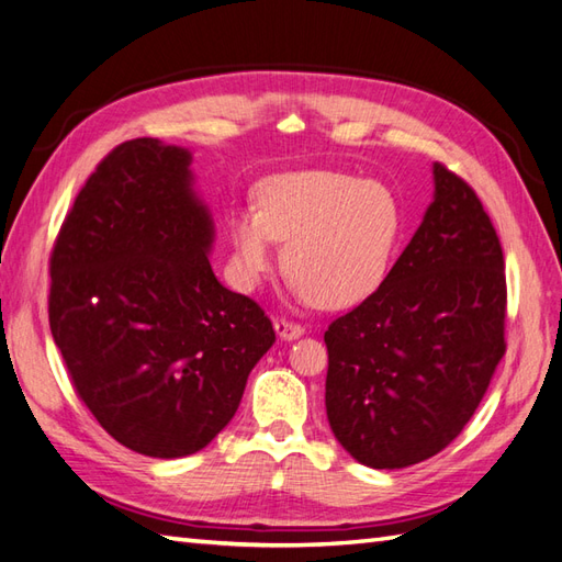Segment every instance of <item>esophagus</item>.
<instances>
[{"mask_svg": "<svg viewBox=\"0 0 562 562\" xmlns=\"http://www.w3.org/2000/svg\"><path fill=\"white\" fill-rule=\"evenodd\" d=\"M276 330L280 335V340L292 342V340H296V337L304 335V325H299L294 321H286V318H278L276 321Z\"/></svg>", "mask_w": 562, "mask_h": 562, "instance_id": "1", "label": "esophagus"}]
</instances>
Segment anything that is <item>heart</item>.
Masks as SVG:
<instances>
[{"label": "heart", "mask_w": 562, "mask_h": 562, "mask_svg": "<svg viewBox=\"0 0 562 562\" xmlns=\"http://www.w3.org/2000/svg\"><path fill=\"white\" fill-rule=\"evenodd\" d=\"M402 232V207L385 184L333 169L272 175L258 207L229 215L234 276L256 284L272 266L276 241L294 290L325 308L371 296L387 276Z\"/></svg>", "instance_id": "heart-1"}]
</instances>
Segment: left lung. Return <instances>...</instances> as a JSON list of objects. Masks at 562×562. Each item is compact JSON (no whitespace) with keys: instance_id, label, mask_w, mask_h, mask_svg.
Instances as JSON below:
<instances>
[{"instance_id":"left-lung-1","label":"left lung","mask_w":562,"mask_h":562,"mask_svg":"<svg viewBox=\"0 0 562 562\" xmlns=\"http://www.w3.org/2000/svg\"><path fill=\"white\" fill-rule=\"evenodd\" d=\"M434 203L378 290L325 330V409L357 462L402 469L462 434L505 355V260L474 189L434 165Z\"/></svg>"}]
</instances>
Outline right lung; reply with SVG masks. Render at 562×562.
Segmentation results:
<instances>
[{
	"mask_svg": "<svg viewBox=\"0 0 562 562\" xmlns=\"http://www.w3.org/2000/svg\"><path fill=\"white\" fill-rule=\"evenodd\" d=\"M213 241L191 150L134 138L88 177L49 258V330L76 393L148 458L203 450L276 342L263 308L217 282Z\"/></svg>",
	"mask_w": 562,
	"mask_h": 562,
	"instance_id": "1",
	"label": "right lung"
}]
</instances>
